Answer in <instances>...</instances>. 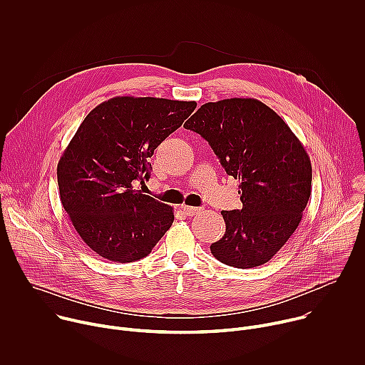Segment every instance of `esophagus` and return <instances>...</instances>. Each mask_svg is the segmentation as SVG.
<instances>
[{"mask_svg": "<svg viewBox=\"0 0 365 365\" xmlns=\"http://www.w3.org/2000/svg\"><path fill=\"white\" fill-rule=\"evenodd\" d=\"M183 212L187 215V217H193V215H196L197 212H200V207H195V206H187V205H185L183 207Z\"/></svg>", "mask_w": 365, "mask_h": 365, "instance_id": "obj_1", "label": "esophagus"}]
</instances>
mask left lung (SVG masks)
Returning a JSON list of instances; mask_svg holds the SVG:
<instances>
[{
    "mask_svg": "<svg viewBox=\"0 0 365 365\" xmlns=\"http://www.w3.org/2000/svg\"><path fill=\"white\" fill-rule=\"evenodd\" d=\"M183 127L210 143L227 175L240 182L242 207L221 212L227 230L211 252L237 269L267 263L299 227L310 196L312 166L303 144L254 98L203 103Z\"/></svg>",
    "mask_w": 365,
    "mask_h": 365,
    "instance_id": "obj_1",
    "label": "left lung"
}]
</instances>
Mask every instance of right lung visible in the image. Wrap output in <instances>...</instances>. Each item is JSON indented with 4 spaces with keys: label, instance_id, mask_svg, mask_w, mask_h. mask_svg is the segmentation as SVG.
I'll return each mask as SVG.
<instances>
[{
    "label": "right lung",
    "instance_id": "add662e5",
    "mask_svg": "<svg viewBox=\"0 0 365 365\" xmlns=\"http://www.w3.org/2000/svg\"><path fill=\"white\" fill-rule=\"evenodd\" d=\"M196 108L195 101L115 96L82 121L58 163L61 200L82 241L99 257L133 263L173 224V207L134 189L147 162Z\"/></svg>",
    "mask_w": 365,
    "mask_h": 365
}]
</instances>
